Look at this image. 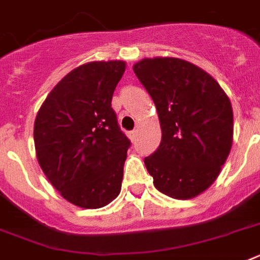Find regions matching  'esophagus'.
<instances>
[{
  "label": "esophagus",
  "instance_id": "obj_1",
  "mask_svg": "<svg viewBox=\"0 0 260 260\" xmlns=\"http://www.w3.org/2000/svg\"><path fill=\"white\" fill-rule=\"evenodd\" d=\"M128 136H129V139H131V140H132V141L136 140V137H137V129L131 131L129 134H128Z\"/></svg>",
  "mask_w": 260,
  "mask_h": 260
}]
</instances>
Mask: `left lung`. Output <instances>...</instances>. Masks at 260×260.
Wrapping results in <instances>:
<instances>
[{
    "label": "left lung",
    "instance_id": "obj_1",
    "mask_svg": "<svg viewBox=\"0 0 260 260\" xmlns=\"http://www.w3.org/2000/svg\"><path fill=\"white\" fill-rule=\"evenodd\" d=\"M135 75L155 103L161 141L144 159L160 192L191 199L219 176L233 145L234 115L216 80L188 61L144 58Z\"/></svg>",
    "mask_w": 260,
    "mask_h": 260
}]
</instances>
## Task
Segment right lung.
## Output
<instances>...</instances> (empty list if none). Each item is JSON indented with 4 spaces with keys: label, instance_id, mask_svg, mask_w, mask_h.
I'll return each instance as SVG.
<instances>
[{
    "label": "right lung",
    "instance_id": "obj_1",
    "mask_svg": "<svg viewBox=\"0 0 260 260\" xmlns=\"http://www.w3.org/2000/svg\"><path fill=\"white\" fill-rule=\"evenodd\" d=\"M124 71V61H94L73 69L36 116L40 166L61 196L81 208L107 206L121 189L131 141L111 103Z\"/></svg>",
    "mask_w": 260,
    "mask_h": 260
}]
</instances>
